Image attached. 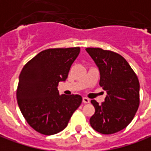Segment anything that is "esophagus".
Wrapping results in <instances>:
<instances>
[{
  "label": "esophagus",
  "instance_id": "obj_1",
  "mask_svg": "<svg viewBox=\"0 0 151 151\" xmlns=\"http://www.w3.org/2000/svg\"><path fill=\"white\" fill-rule=\"evenodd\" d=\"M83 102L85 103V104H86V103H89V102H90V100H89L88 97H83Z\"/></svg>",
  "mask_w": 151,
  "mask_h": 151
}]
</instances>
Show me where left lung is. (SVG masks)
Returning a JSON list of instances; mask_svg holds the SVG:
<instances>
[{"mask_svg": "<svg viewBox=\"0 0 151 151\" xmlns=\"http://www.w3.org/2000/svg\"><path fill=\"white\" fill-rule=\"evenodd\" d=\"M100 72L99 84L106 92L99 105L91 102L95 113L90 125L95 131L110 135L123 130L131 123L140 104V83L130 64L122 55L100 48H87Z\"/></svg>", "mask_w": 151, "mask_h": 151, "instance_id": "1", "label": "left lung"}]
</instances>
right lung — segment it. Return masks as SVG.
Masks as SVG:
<instances>
[{
	"mask_svg": "<svg viewBox=\"0 0 151 151\" xmlns=\"http://www.w3.org/2000/svg\"><path fill=\"white\" fill-rule=\"evenodd\" d=\"M79 47L41 51L22 68L16 91L20 111L37 132L50 136L67 127L79 106L80 95H59L58 83L67 79Z\"/></svg>",
	"mask_w": 151,
	"mask_h": 151,
	"instance_id": "obj_1",
	"label": "right lung"
}]
</instances>
